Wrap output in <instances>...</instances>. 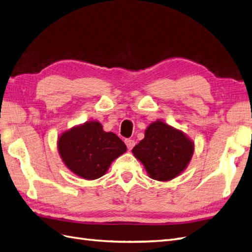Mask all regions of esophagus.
I'll return each instance as SVG.
<instances>
[{"instance_id":"esophagus-1","label":"esophagus","mask_w":252,"mask_h":252,"mask_svg":"<svg viewBox=\"0 0 252 252\" xmlns=\"http://www.w3.org/2000/svg\"><path fill=\"white\" fill-rule=\"evenodd\" d=\"M125 143H126V145H127V149L129 150V151L134 146V144H136V142H134V141H133L132 139H126V140H125Z\"/></svg>"}]
</instances>
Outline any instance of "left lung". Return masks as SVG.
Instances as JSON below:
<instances>
[{"instance_id": "1", "label": "left lung", "mask_w": 252, "mask_h": 252, "mask_svg": "<svg viewBox=\"0 0 252 252\" xmlns=\"http://www.w3.org/2000/svg\"><path fill=\"white\" fill-rule=\"evenodd\" d=\"M144 134V139L132 149V154L143 163L151 179L168 182L187 168L194 144L183 131L156 121Z\"/></svg>"}]
</instances>
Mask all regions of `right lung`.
Returning <instances> with one entry per match:
<instances>
[{"label":"right lung","instance_id":"obj_1","mask_svg":"<svg viewBox=\"0 0 252 252\" xmlns=\"http://www.w3.org/2000/svg\"><path fill=\"white\" fill-rule=\"evenodd\" d=\"M58 150L71 172L92 181L105 175L127 147L115 133L103 130L99 122L90 121L61 134Z\"/></svg>","mask_w":252,"mask_h":252}]
</instances>
